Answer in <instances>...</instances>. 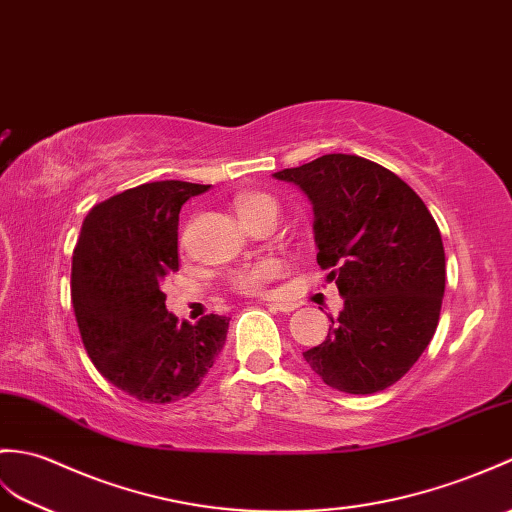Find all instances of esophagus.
<instances>
[{
	"label": "esophagus",
	"mask_w": 512,
	"mask_h": 512,
	"mask_svg": "<svg viewBox=\"0 0 512 512\" xmlns=\"http://www.w3.org/2000/svg\"><path fill=\"white\" fill-rule=\"evenodd\" d=\"M268 307L270 310H275V312H294L296 310V305L294 303H281V301H275V303H268Z\"/></svg>",
	"instance_id": "34e87169"
}]
</instances>
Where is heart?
<instances>
[{
  "label": "heart",
  "mask_w": 512,
  "mask_h": 512,
  "mask_svg": "<svg viewBox=\"0 0 512 512\" xmlns=\"http://www.w3.org/2000/svg\"><path fill=\"white\" fill-rule=\"evenodd\" d=\"M264 207H277V202L272 200L268 194H261V192H246L240 194L235 198V209L240 213V218L246 216H253L255 211L264 209ZM281 261L277 259H261L257 264L242 268L233 272L231 277V285L235 292H242V294H261L272 279H277L281 275Z\"/></svg>",
  "instance_id": "obj_1"
}]
</instances>
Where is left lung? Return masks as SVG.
I'll return each instance as SVG.
<instances>
[{"instance_id": "8db88e82", "label": "left lung", "mask_w": 512, "mask_h": 512, "mask_svg": "<svg viewBox=\"0 0 512 512\" xmlns=\"http://www.w3.org/2000/svg\"><path fill=\"white\" fill-rule=\"evenodd\" d=\"M272 176L310 198L316 261L344 299L305 362L349 395L399 382L441 316L445 248L432 213L397 174L355 154H325Z\"/></svg>"}]
</instances>
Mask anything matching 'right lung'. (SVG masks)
Returning a JSON list of instances; mask_svg holds the SVG:
<instances>
[{
    "label": "right lung",
    "mask_w": 512,
    "mask_h": 512,
    "mask_svg": "<svg viewBox=\"0 0 512 512\" xmlns=\"http://www.w3.org/2000/svg\"><path fill=\"white\" fill-rule=\"evenodd\" d=\"M209 185L144 183L95 205L71 264V303L93 366L144 403L192 395L224 347L229 318L196 325L165 310L163 279L178 270V213Z\"/></svg>",
    "instance_id": "1"
}]
</instances>
